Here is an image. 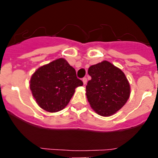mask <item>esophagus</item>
Instances as JSON below:
<instances>
[{
  "label": "esophagus",
  "instance_id": "34e87169",
  "mask_svg": "<svg viewBox=\"0 0 158 158\" xmlns=\"http://www.w3.org/2000/svg\"><path fill=\"white\" fill-rule=\"evenodd\" d=\"M82 81H83L84 85H86V84H87V78L86 77L82 78Z\"/></svg>",
  "mask_w": 158,
  "mask_h": 158
}]
</instances>
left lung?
Returning <instances> with one entry per match:
<instances>
[{"label":"left lung","mask_w":158,"mask_h":158,"mask_svg":"<svg viewBox=\"0 0 158 158\" xmlns=\"http://www.w3.org/2000/svg\"><path fill=\"white\" fill-rule=\"evenodd\" d=\"M92 79L86 85V96L92 108L103 116H109L126 104L130 85L121 69L104 61L88 71Z\"/></svg>","instance_id":"1"}]
</instances>
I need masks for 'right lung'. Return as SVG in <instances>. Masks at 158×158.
<instances>
[{"label": "right lung", "instance_id": "add662e5", "mask_svg": "<svg viewBox=\"0 0 158 158\" xmlns=\"http://www.w3.org/2000/svg\"><path fill=\"white\" fill-rule=\"evenodd\" d=\"M83 85L76 70L64 58L41 66L32 75L30 89L37 104L49 112L62 110L68 104L75 89Z\"/></svg>", "mask_w": 158, "mask_h": 158}]
</instances>
